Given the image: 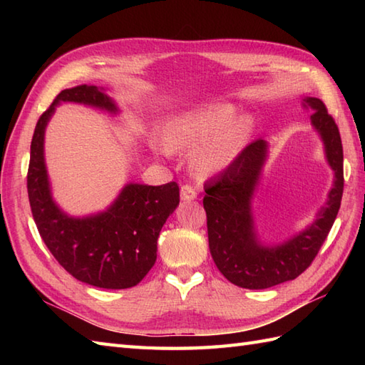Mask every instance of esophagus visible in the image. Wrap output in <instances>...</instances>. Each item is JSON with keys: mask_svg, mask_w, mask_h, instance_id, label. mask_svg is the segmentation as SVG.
<instances>
[{"mask_svg": "<svg viewBox=\"0 0 365 365\" xmlns=\"http://www.w3.org/2000/svg\"><path fill=\"white\" fill-rule=\"evenodd\" d=\"M196 196H197V191L195 190V187H191V185H183L180 188L182 200H192L196 199Z\"/></svg>", "mask_w": 365, "mask_h": 365, "instance_id": "1", "label": "esophagus"}]
</instances>
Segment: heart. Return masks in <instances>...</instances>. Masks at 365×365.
I'll return each mask as SVG.
<instances>
[{
    "instance_id": "obj_1",
    "label": "heart",
    "mask_w": 365,
    "mask_h": 365,
    "mask_svg": "<svg viewBox=\"0 0 365 365\" xmlns=\"http://www.w3.org/2000/svg\"><path fill=\"white\" fill-rule=\"evenodd\" d=\"M234 113L230 105H208L177 115L163 130L166 145L153 144V150L168 155L196 146L191 155L192 168L202 175L222 173L242 153L254 128L250 115L232 120Z\"/></svg>"
}]
</instances>
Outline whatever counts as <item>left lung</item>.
<instances>
[{
  "label": "left lung",
  "instance_id": "obj_1",
  "mask_svg": "<svg viewBox=\"0 0 365 365\" xmlns=\"http://www.w3.org/2000/svg\"><path fill=\"white\" fill-rule=\"evenodd\" d=\"M304 106L314 110L312 125L322 136L327 160L334 170L327 205L306 230L282 245L265 246L259 242L251 200L267 160L268 145L263 139L246 145L227 169L204 187L210 254L224 277L243 289L262 290L298 277L319 254L339 213L344 192L342 139L320 98L307 97Z\"/></svg>",
  "mask_w": 365,
  "mask_h": 365
}]
</instances>
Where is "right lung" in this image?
<instances>
[{"mask_svg":"<svg viewBox=\"0 0 365 365\" xmlns=\"http://www.w3.org/2000/svg\"><path fill=\"white\" fill-rule=\"evenodd\" d=\"M61 102L84 103L115 113L118 106L97 86L81 84L61 91L37 120L31 141L28 197L43 243L68 274L100 289L135 287L157 260L163 224L180 200L178 185L128 183L106 212L72 218L54 204L43 160V135Z\"/></svg>","mask_w":365,"mask_h":365,"instance_id":"add662e5","label":"right lung"}]
</instances>
